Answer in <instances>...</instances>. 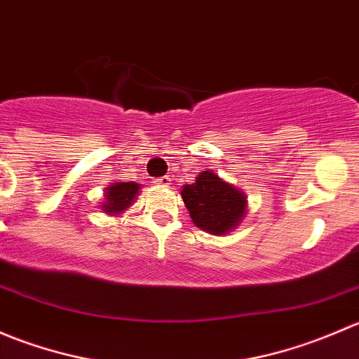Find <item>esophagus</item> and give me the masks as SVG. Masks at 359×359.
<instances>
[{"label":"esophagus","instance_id":"1","mask_svg":"<svg viewBox=\"0 0 359 359\" xmlns=\"http://www.w3.org/2000/svg\"><path fill=\"white\" fill-rule=\"evenodd\" d=\"M154 182L159 184V186H165V187H168L170 184H172V179H170V175H163V177H159V179L154 180Z\"/></svg>","mask_w":359,"mask_h":359}]
</instances>
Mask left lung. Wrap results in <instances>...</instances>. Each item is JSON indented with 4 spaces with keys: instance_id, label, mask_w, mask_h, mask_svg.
I'll list each match as a JSON object with an SVG mask.
<instances>
[{
    "instance_id": "left-lung-1",
    "label": "left lung",
    "mask_w": 359,
    "mask_h": 359,
    "mask_svg": "<svg viewBox=\"0 0 359 359\" xmlns=\"http://www.w3.org/2000/svg\"><path fill=\"white\" fill-rule=\"evenodd\" d=\"M180 194L193 222L215 236L236 229L247 213L245 193L220 179L212 170L201 172L196 182L184 186Z\"/></svg>"
}]
</instances>
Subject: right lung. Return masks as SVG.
<instances>
[{
	"instance_id": "1",
	"label": "right lung",
	"mask_w": 359,
	"mask_h": 359,
	"mask_svg": "<svg viewBox=\"0 0 359 359\" xmlns=\"http://www.w3.org/2000/svg\"><path fill=\"white\" fill-rule=\"evenodd\" d=\"M140 191V184L135 182H114L104 193L106 201H104L102 210L109 215H118L123 213L130 205H132L135 196Z\"/></svg>"
}]
</instances>
